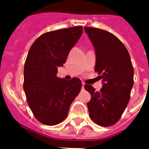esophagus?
<instances>
[{"mask_svg":"<svg viewBox=\"0 0 149 149\" xmlns=\"http://www.w3.org/2000/svg\"><path fill=\"white\" fill-rule=\"evenodd\" d=\"M81 88H82V89H84V83L82 84V87H81Z\"/></svg>","mask_w":149,"mask_h":149,"instance_id":"34e87169","label":"esophagus"}]
</instances>
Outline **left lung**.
<instances>
[{
  "label": "left lung",
  "mask_w": 149,
  "mask_h": 149,
  "mask_svg": "<svg viewBox=\"0 0 149 149\" xmlns=\"http://www.w3.org/2000/svg\"><path fill=\"white\" fill-rule=\"evenodd\" d=\"M84 31L93 45L95 71L103 83L100 91L84 85L91 94L87 104L89 116L97 125L109 127L118 121L128 105L134 70L128 50L115 35L97 28L84 27Z\"/></svg>",
  "instance_id": "1"
}]
</instances>
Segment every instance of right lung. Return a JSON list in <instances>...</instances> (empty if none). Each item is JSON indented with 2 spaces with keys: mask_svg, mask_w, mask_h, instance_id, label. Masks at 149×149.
I'll return each mask as SVG.
<instances>
[{
  "mask_svg": "<svg viewBox=\"0 0 149 149\" xmlns=\"http://www.w3.org/2000/svg\"><path fill=\"white\" fill-rule=\"evenodd\" d=\"M81 26L48 32L31 46L24 67V91L34 116L46 125H56L68 116L80 93L81 81L56 77L70 49L82 35Z\"/></svg>",
  "mask_w": 149,
  "mask_h": 149,
  "instance_id": "1",
  "label": "right lung"
}]
</instances>
